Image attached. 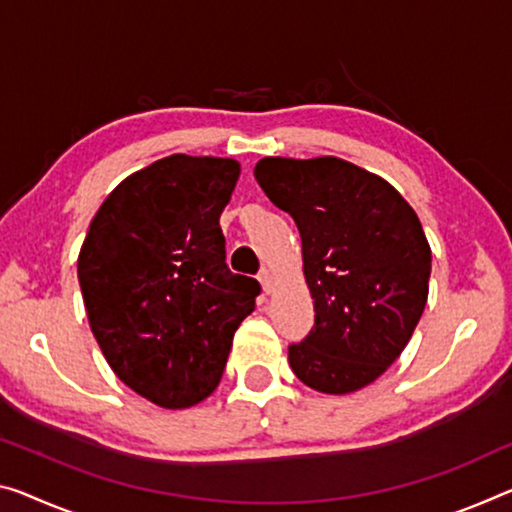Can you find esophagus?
Returning a JSON list of instances; mask_svg holds the SVG:
<instances>
[{"label":"esophagus","instance_id":"1","mask_svg":"<svg viewBox=\"0 0 512 512\" xmlns=\"http://www.w3.org/2000/svg\"><path fill=\"white\" fill-rule=\"evenodd\" d=\"M258 281H261L265 293L270 295L274 290V283H277V277H274L272 270H267V267H265V270H261V274H258Z\"/></svg>","mask_w":512,"mask_h":512}]
</instances>
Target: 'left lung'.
I'll list each match as a JSON object with an SVG mask.
<instances>
[{
	"label": "left lung",
	"instance_id": "8db88e82",
	"mask_svg": "<svg viewBox=\"0 0 512 512\" xmlns=\"http://www.w3.org/2000/svg\"><path fill=\"white\" fill-rule=\"evenodd\" d=\"M254 176L295 219L316 325L288 348L313 391L345 396L375 382L410 343L428 302L432 251L396 187L334 155L263 157Z\"/></svg>",
	"mask_w": 512,
	"mask_h": 512
}]
</instances>
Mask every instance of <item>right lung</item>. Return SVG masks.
<instances>
[{
	"mask_svg": "<svg viewBox=\"0 0 512 512\" xmlns=\"http://www.w3.org/2000/svg\"><path fill=\"white\" fill-rule=\"evenodd\" d=\"M240 162L169 155L102 201L77 256L86 318L116 377L164 410L199 405L222 380L256 279L226 267L219 215Z\"/></svg>",
	"mask_w": 512,
	"mask_h": 512,
	"instance_id": "obj_1",
	"label": "right lung"
}]
</instances>
